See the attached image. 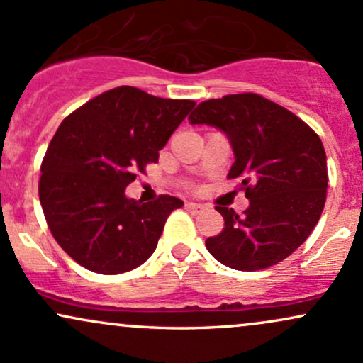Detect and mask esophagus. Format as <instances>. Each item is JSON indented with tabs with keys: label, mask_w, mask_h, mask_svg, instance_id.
<instances>
[{
	"label": "esophagus",
	"mask_w": 363,
	"mask_h": 363,
	"mask_svg": "<svg viewBox=\"0 0 363 363\" xmlns=\"http://www.w3.org/2000/svg\"><path fill=\"white\" fill-rule=\"evenodd\" d=\"M186 208L189 211H193V213H198V211H201L205 206L198 205V203H186Z\"/></svg>",
	"instance_id": "34e87169"
}]
</instances>
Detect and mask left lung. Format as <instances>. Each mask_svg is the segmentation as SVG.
<instances>
[{"label": "left lung", "instance_id": "1", "mask_svg": "<svg viewBox=\"0 0 363 363\" xmlns=\"http://www.w3.org/2000/svg\"><path fill=\"white\" fill-rule=\"evenodd\" d=\"M189 121L228 136L235 153L228 179H239L249 199L242 216L215 206L225 227L206 239L211 256L239 272H257L289 257L314 230L326 203V152L318 133L251 91L198 104Z\"/></svg>", "mask_w": 363, "mask_h": 363}]
</instances>
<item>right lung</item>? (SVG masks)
<instances>
[{"label": "right lung", "instance_id": "add662e5", "mask_svg": "<svg viewBox=\"0 0 363 363\" xmlns=\"http://www.w3.org/2000/svg\"><path fill=\"white\" fill-rule=\"evenodd\" d=\"M194 104L124 85L60 124L40 165L39 199L56 242L83 268L124 273L155 251L169 215L184 203L169 194L141 203L124 189L157 164Z\"/></svg>", "mask_w": 363, "mask_h": 363}]
</instances>
